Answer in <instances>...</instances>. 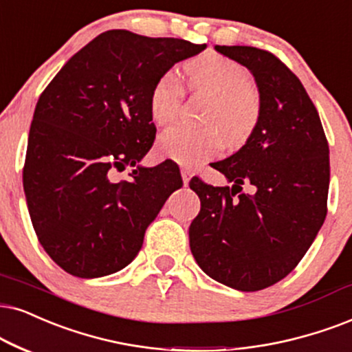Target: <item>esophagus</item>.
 I'll list each match as a JSON object with an SVG mask.
<instances>
[{
	"instance_id": "esophagus-1",
	"label": "esophagus",
	"mask_w": 352,
	"mask_h": 352,
	"mask_svg": "<svg viewBox=\"0 0 352 352\" xmlns=\"http://www.w3.org/2000/svg\"><path fill=\"white\" fill-rule=\"evenodd\" d=\"M180 172H182V179H184V184L188 185V182L191 179V170H190V168H186V167H182Z\"/></svg>"
}]
</instances>
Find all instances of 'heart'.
<instances>
[{
	"mask_svg": "<svg viewBox=\"0 0 352 352\" xmlns=\"http://www.w3.org/2000/svg\"><path fill=\"white\" fill-rule=\"evenodd\" d=\"M186 87L206 92L212 102L204 112V126L175 124L159 136L157 149L164 157L182 166H198L221 153L222 146L239 148L247 143L261 118V97L252 87L248 69L217 53L193 58L184 68ZM185 91L179 78L167 71L154 82L149 94V113L155 124H168L179 115Z\"/></svg>",
	"mask_w": 352,
	"mask_h": 352,
	"instance_id": "heart-1",
	"label": "heart"
}]
</instances>
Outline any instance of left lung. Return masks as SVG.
Masks as SVG:
<instances>
[{"instance_id":"1","label":"left lung","mask_w":352,"mask_h":352,"mask_svg":"<svg viewBox=\"0 0 352 352\" xmlns=\"http://www.w3.org/2000/svg\"><path fill=\"white\" fill-rule=\"evenodd\" d=\"M216 52L252 71L263 109L245 146L212 164L232 188L190 180L201 201L190 248L209 278L252 292L286 278L317 237L328 209L330 149L314 102L278 56L242 45ZM245 183L255 194L243 193Z\"/></svg>"}]
</instances>
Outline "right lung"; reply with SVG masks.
<instances>
[{
    "label": "right lung",
    "mask_w": 352,
    "mask_h": 352,
    "mask_svg": "<svg viewBox=\"0 0 352 352\" xmlns=\"http://www.w3.org/2000/svg\"><path fill=\"white\" fill-rule=\"evenodd\" d=\"M206 43L107 30L43 89L30 123L22 185L43 250L66 273L100 278L138 255L148 226L184 185L172 161L136 167L153 148L154 82Z\"/></svg>",
    "instance_id": "1"
}]
</instances>
